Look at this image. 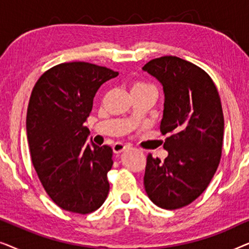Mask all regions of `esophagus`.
Instances as JSON below:
<instances>
[{"instance_id":"34e87169","label":"esophagus","mask_w":249,"mask_h":249,"mask_svg":"<svg viewBox=\"0 0 249 249\" xmlns=\"http://www.w3.org/2000/svg\"><path fill=\"white\" fill-rule=\"evenodd\" d=\"M128 146L122 144V142H115V144L113 145V152L115 153V154H120V153L124 152V149H127Z\"/></svg>"}]
</instances>
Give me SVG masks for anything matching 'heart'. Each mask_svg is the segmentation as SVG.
Instances as JSON below:
<instances>
[{
	"label": "heart",
	"instance_id": "b5f03b06",
	"mask_svg": "<svg viewBox=\"0 0 249 249\" xmlns=\"http://www.w3.org/2000/svg\"><path fill=\"white\" fill-rule=\"evenodd\" d=\"M147 87H152V86H151V85H147L145 83H136L134 85V87H132V89H137V88H147Z\"/></svg>",
	"mask_w": 249,
	"mask_h": 249
}]
</instances>
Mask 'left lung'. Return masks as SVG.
<instances>
[{"instance_id":"obj_1","label":"left lung","mask_w":249,"mask_h":249,"mask_svg":"<svg viewBox=\"0 0 249 249\" xmlns=\"http://www.w3.org/2000/svg\"><path fill=\"white\" fill-rule=\"evenodd\" d=\"M142 71L164 93L161 120L168 151L164 161L147 156L144 186L149 199L165 210L194 202L207 188L221 159L224 120L215 85L205 71L177 56L149 61Z\"/></svg>"}]
</instances>
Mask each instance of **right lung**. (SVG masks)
<instances>
[{"mask_svg":"<svg viewBox=\"0 0 249 249\" xmlns=\"http://www.w3.org/2000/svg\"><path fill=\"white\" fill-rule=\"evenodd\" d=\"M118 74L87 62L61 63L32 91L26 129L34 168L53 202L68 212L91 213L107 197L113 151L87 142L85 122L98 88Z\"/></svg>","mask_w":249,"mask_h":249,"instance_id":"right-lung-1","label":"right lung"}]
</instances>
